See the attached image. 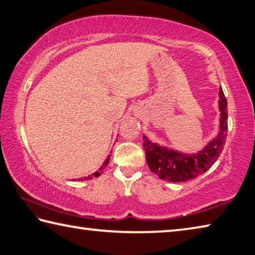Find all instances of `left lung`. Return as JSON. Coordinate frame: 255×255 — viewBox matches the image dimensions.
<instances>
[{
  "instance_id": "left-lung-1",
  "label": "left lung",
  "mask_w": 255,
  "mask_h": 255,
  "mask_svg": "<svg viewBox=\"0 0 255 255\" xmlns=\"http://www.w3.org/2000/svg\"><path fill=\"white\" fill-rule=\"evenodd\" d=\"M220 100V131L216 138L210 141L204 149L197 154L187 155L168 149L158 143L152 142L143 136V149L146 152L148 167L160 179L178 183L196 178L212 167L219 158L228 136V101L222 88L219 92Z\"/></svg>"
}]
</instances>
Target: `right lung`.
I'll use <instances>...</instances> for the list:
<instances>
[{
    "mask_svg": "<svg viewBox=\"0 0 255 255\" xmlns=\"http://www.w3.org/2000/svg\"><path fill=\"white\" fill-rule=\"evenodd\" d=\"M109 160H110V155L107 157V159H106L105 161H104V164H103V166H101V167L98 169V170H97V172H95L94 174H92V175H88L87 176V177H81V178H79V179H78V180H87V179H92V178H94V177H98V176H100V174L101 173H103V170L105 169V167H106V166H107L108 165V163H109Z\"/></svg>",
    "mask_w": 255,
    "mask_h": 255,
    "instance_id": "right-lung-1",
    "label": "right lung"
}]
</instances>
